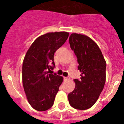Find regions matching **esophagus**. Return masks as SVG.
Masks as SVG:
<instances>
[{"instance_id":"34e87169","label":"esophagus","mask_w":124,"mask_h":124,"mask_svg":"<svg viewBox=\"0 0 124 124\" xmlns=\"http://www.w3.org/2000/svg\"><path fill=\"white\" fill-rule=\"evenodd\" d=\"M70 79V77H64V80L65 82L68 81V80H69Z\"/></svg>"}]
</instances>
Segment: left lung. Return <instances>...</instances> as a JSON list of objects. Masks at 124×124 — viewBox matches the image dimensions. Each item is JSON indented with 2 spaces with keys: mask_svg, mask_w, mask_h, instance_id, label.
I'll return each mask as SVG.
<instances>
[{
  "mask_svg": "<svg viewBox=\"0 0 124 124\" xmlns=\"http://www.w3.org/2000/svg\"><path fill=\"white\" fill-rule=\"evenodd\" d=\"M69 42L82 73L80 79H75V88L68 94V100L76 109H87L95 104L104 89L106 60L98 45L87 36L72 33Z\"/></svg>",
  "mask_w": 124,
  "mask_h": 124,
  "instance_id": "obj_1",
  "label": "left lung"
}]
</instances>
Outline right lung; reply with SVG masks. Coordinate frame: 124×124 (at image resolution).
<instances>
[{"mask_svg": "<svg viewBox=\"0 0 124 124\" xmlns=\"http://www.w3.org/2000/svg\"><path fill=\"white\" fill-rule=\"evenodd\" d=\"M68 32L48 33L33 42L22 64V84L28 102L39 111L53 105L63 77L49 74L55 67L54 54L68 39Z\"/></svg>", "mask_w": 124, "mask_h": 124, "instance_id": "1", "label": "right lung"}]
</instances>
